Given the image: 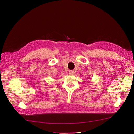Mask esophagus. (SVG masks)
<instances>
[{"mask_svg":"<svg viewBox=\"0 0 134 134\" xmlns=\"http://www.w3.org/2000/svg\"><path fill=\"white\" fill-rule=\"evenodd\" d=\"M69 74L70 75H74L75 74V72H74V70H70L69 71Z\"/></svg>","mask_w":134,"mask_h":134,"instance_id":"obj_1","label":"esophagus"}]
</instances>
